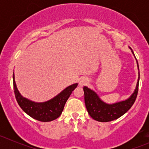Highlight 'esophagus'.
Returning a JSON list of instances; mask_svg holds the SVG:
<instances>
[{
    "label": "esophagus",
    "instance_id": "34e87169",
    "mask_svg": "<svg viewBox=\"0 0 149 149\" xmlns=\"http://www.w3.org/2000/svg\"><path fill=\"white\" fill-rule=\"evenodd\" d=\"M88 83V79L86 77H82L81 78L80 80H79V85L81 86H83L86 85Z\"/></svg>",
    "mask_w": 149,
    "mask_h": 149
}]
</instances>
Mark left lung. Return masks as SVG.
Instances as JSON below:
<instances>
[{"instance_id": "1", "label": "left lung", "mask_w": 149, "mask_h": 149, "mask_svg": "<svg viewBox=\"0 0 149 149\" xmlns=\"http://www.w3.org/2000/svg\"><path fill=\"white\" fill-rule=\"evenodd\" d=\"M130 49H131L133 55H135L131 48L130 47ZM136 62H137L138 69H139V79H138L136 89L134 92L131 94V96L124 101L114 104H107L103 102L95 91L90 89L88 87L84 86V101H85L86 107L88 111V113L93 119L99 122L115 120L126 113L133 106L137 97L140 79L139 67L137 59H136Z\"/></svg>"}]
</instances>
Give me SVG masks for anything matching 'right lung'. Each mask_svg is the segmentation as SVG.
<instances>
[{"mask_svg": "<svg viewBox=\"0 0 149 149\" xmlns=\"http://www.w3.org/2000/svg\"><path fill=\"white\" fill-rule=\"evenodd\" d=\"M14 78L13 73V89L19 105L31 118L41 122H50L59 118L68 99L78 86L77 83L69 86L54 98L45 102H34L24 97L19 93Z\"/></svg>", "mask_w": 149, "mask_h": 149, "instance_id": "right-lung-1", "label": "right lung"}]
</instances>
